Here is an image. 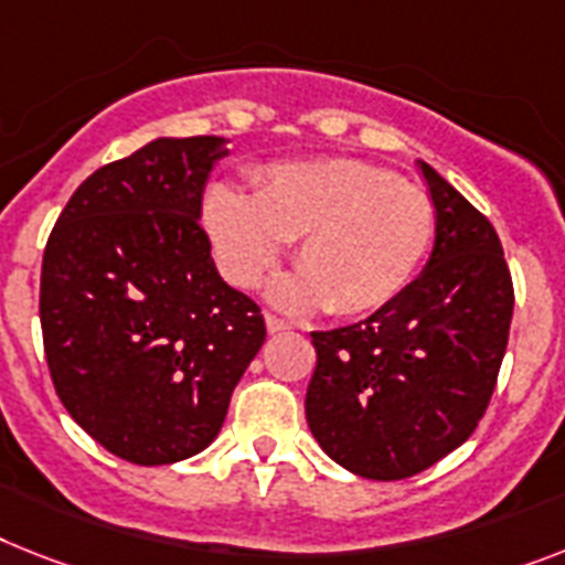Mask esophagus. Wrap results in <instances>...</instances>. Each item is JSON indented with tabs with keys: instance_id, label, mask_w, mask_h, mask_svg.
I'll return each instance as SVG.
<instances>
[{
	"instance_id": "esophagus-1",
	"label": "esophagus",
	"mask_w": 565,
	"mask_h": 565,
	"mask_svg": "<svg viewBox=\"0 0 565 565\" xmlns=\"http://www.w3.org/2000/svg\"><path fill=\"white\" fill-rule=\"evenodd\" d=\"M265 329H268V334H279V332H288V329H291V323L279 320L277 315H265Z\"/></svg>"
}]
</instances>
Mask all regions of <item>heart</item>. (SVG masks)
I'll use <instances>...</instances> for the list:
<instances>
[{"instance_id": "obj_1", "label": "heart", "mask_w": 565, "mask_h": 565, "mask_svg": "<svg viewBox=\"0 0 565 565\" xmlns=\"http://www.w3.org/2000/svg\"><path fill=\"white\" fill-rule=\"evenodd\" d=\"M204 231L218 268L254 288L297 239L300 271L274 300L294 311L326 306L370 315L393 302L427 256L436 210L427 193L355 158L286 161L256 175L254 195L216 184L204 195Z\"/></svg>"}]
</instances>
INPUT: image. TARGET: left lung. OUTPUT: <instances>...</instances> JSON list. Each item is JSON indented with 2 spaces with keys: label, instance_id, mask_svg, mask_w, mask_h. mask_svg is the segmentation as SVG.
Returning a JSON list of instances; mask_svg holds the SVG:
<instances>
[{
  "label": "left lung",
  "instance_id": "1",
  "mask_svg": "<svg viewBox=\"0 0 565 565\" xmlns=\"http://www.w3.org/2000/svg\"><path fill=\"white\" fill-rule=\"evenodd\" d=\"M436 210L424 271L361 323L311 332L317 366L306 422L358 477H416L468 441L488 409L514 315L493 225L418 161Z\"/></svg>",
  "mask_w": 565,
  "mask_h": 565
}]
</instances>
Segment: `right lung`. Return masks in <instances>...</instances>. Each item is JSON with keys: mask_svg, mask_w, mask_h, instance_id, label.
I'll use <instances>...</instances> for the list:
<instances>
[{"mask_svg": "<svg viewBox=\"0 0 565 565\" xmlns=\"http://www.w3.org/2000/svg\"><path fill=\"white\" fill-rule=\"evenodd\" d=\"M218 135L156 138L92 172L51 231L40 323L68 416L132 465L202 454L265 343L250 297L218 277L202 193Z\"/></svg>", "mask_w": 565, "mask_h": 565, "instance_id": "obj_1", "label": "right lung"}]
</instances>
